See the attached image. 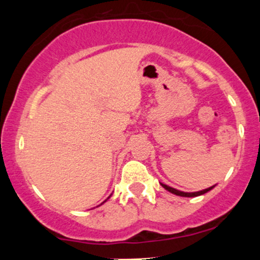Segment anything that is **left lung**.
<instances>
[{
  "mask_svg": "<svg viewBox=\"0 0 260 260\" xmlns=\"http://www.w3.org/2000/svg\"><path fill=\"white\" fill-rule=\"evenodd\" d=\"M162 187L166 188L167 190H169L170 193H173V194H175V195H180V197H184V198H194V197H199V195H202V194L207 193V191L211 190L214 186L211 187V188H207V189H204V190H200V191H195V193H184V191H180V190L175 189V188H172V187L167 186V184H163V183H162Z\"/></svg>",
  "mask_w": 260,
  "mask_h": 260,
  "instance_id": "obj_1",
  "label": "left lung"
}]
</instances>
